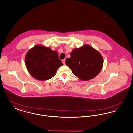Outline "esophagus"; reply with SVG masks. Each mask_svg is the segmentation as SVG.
Instances as JSON below:
<instances>
[{
  "label": "esophagus",
  "mask_w": 133,
  "mask_h": 133,
  "mask_svg": "<svg viewBox=\"0 0 133 133\" xmlns=\"http://www.w3.org/2000/svg\"><path fill=\"white\" fill-rule=\"evenodd\" d=\"M62 63H63V64H65V59L62 60Z\"/></svg>",
  "instance_id": "obj_1"
}]
</instances>
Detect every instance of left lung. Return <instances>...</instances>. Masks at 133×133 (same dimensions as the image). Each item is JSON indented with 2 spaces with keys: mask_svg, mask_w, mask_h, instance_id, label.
<instances>
[{
  "mask_svg": "<svg viewBox=\"0 0 133 133\" xmlns=\"http://www.w3.org/2000/svg\"><path fill=\"white\" fill-rule=\"evenodd\" d=\"M67 58L66 64L74 75L82 80H89L101 71L103 60L101 55L93 47L85 45L74 49Z\"/></svg>",
  "mask_w": 133,
  "mask_h": 133,
  "instance_id": "1",
  "label": "left lung"
}]
</instances>
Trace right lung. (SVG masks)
<instances>
[{
    "mask_svg": "<svg viewBox=\"0 0 133 133\" xmlns=\"http://www.w3.org/2000/svg\"><path fill=\"white\" fill-rule=\"evenodd\" d=\"M25 62L29 73L41 81L52 78L58 68L63 65L57 51L41 45H36L27 52Z\"/></svg>",
    "mask_w": 133,
    "mask_h": 133,
    "instance_id": "1",
    "label": "right lung"
}]
</instances>
